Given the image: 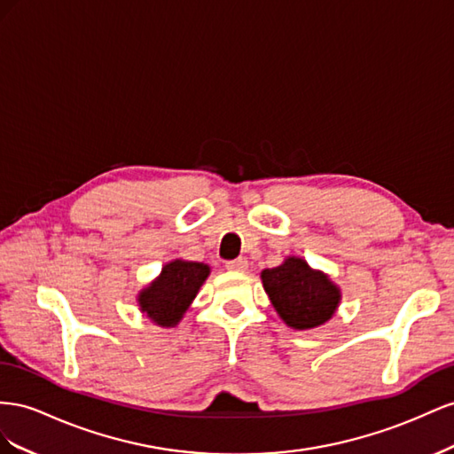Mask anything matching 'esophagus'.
Segmentation results:
<instances>
[{"label": "esophagus", "mask_w": 454, "mask_h": 454, "mask_svg": "<svg viewBox=\"0 0 454 454\" xmlns=\"http://www.w3.org/2000/svg\"><path fill=\"white\" fill-rule=\"evenodd\" d=\"M247 268H249V262L245 261V258H236V261L226 262V270L228 271H238V274H241V271H247Z\"/></svg>", "instance_id": "34e87169"}]
</instances>
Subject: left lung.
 Returning a JSON list of instances; mask_svg holds the SVG:
<instances>
[{
    "mask_svg": "<svg viewBox=\"0 0 454 454\" xmlns=\"http://www.w3.org/2000/svg\"><path fill=\"white\" fill-rule=\"evenodd\" d=\"M261 279L278 316L294 331L325 325L342 301L339 285L302 256H285L279 266L262 270Z\"/></svg>",
    "mask_w": 454,
    "mask_h": 454,
    "instance_id": "left-lung-1",
    "label": "left lung"
}]
</instances>
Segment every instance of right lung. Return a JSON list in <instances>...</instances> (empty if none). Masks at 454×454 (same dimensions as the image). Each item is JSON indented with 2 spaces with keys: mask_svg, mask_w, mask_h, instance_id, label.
I'll use <instances>...</instances> for the list:
<instances>
[{
  "mask_svg": "<svg viewBox=\"0 0 454 454\" xmlns=\"http://www.w3.org/2000/svg\"><path fill=\"white\" fill-rule=\"evenodd\" d=\"M209 274V264L175 258L161 268L158 278L138 291V309L153 325L176 327Z\"/></svg>",
  "mask_w": 454,
  "mask_h": 454,
  "instance_id": "1",
  "label": "right lung"
}]
</instances>
